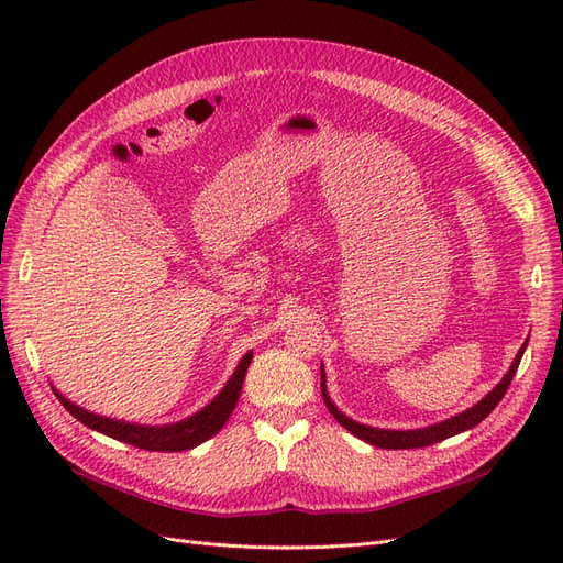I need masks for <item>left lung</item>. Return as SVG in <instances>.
Masks as SVG:
<instances>
[{
  "instance_id": "obj_1",
  "label": "left lung",
  "mask_w": 563,
  "mask_h": 563,
  "mask_svg": "<svg viewBox=\"0 0 563 563\" xmlns=\"http://www.w3.org/2000/svg\"><path fill=\"white\" fill-rule=\"evenodd\" d=\"M526 345H528V338H526V343L521 345V350L517 352L512 366H509V371L503 376V380L496 387H493L482 401H476L474 406H470L467 411H463V413H457V416L446 418V420H441V422H434V424H428V428H420V430H380V428H371V424H362V422L347 418L329 397V391H327V373H323V364H321V397H323V404H327V408L331 411V416L340 424H343L347 432H352L354 437H360L362 441H366V444H371V446H378V449H420V446H430V444H437V441H444L449 437H455L460 432L472 430L474 424H479L493 411V408L500 404V399L505 397V391H507L509 383H512L515 373L519 368V362H521Z\"/></svg>"
}]
</instances>
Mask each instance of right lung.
<instances>
[{
    "label": "right lung",
    "mask_w": 563,
    "mask_h": 563,
    "mask_svg": "<svg viewBox=\"0 0 563 563\" xmlns=\"http://www.w3.org/2000/svg\"><path fill=\"white\" fill-rule=\"evenodd\" d=\"M253 360V350H249L242 362L236 364L234 373L225 387L218 391V395L201 408V411L192 413L190 418L172 422V424H139V422H126V420H117L108 416H98L93 411H87L77 404H73L67 397H63L60 391L51 385V389L56 391L58 401L75 416L79 422L87 424L89 430H96L106 437H112L117 441H124V444H131L135 449H145V451H162V453H176V451H187L195 449L203 441L211 439L220 428L228 422L230 413L234 411L236 401H240L242 395V385L246 378V368Z\"/></svg>",
    "instance_id": "right-lung-1"
}]
</instances>
